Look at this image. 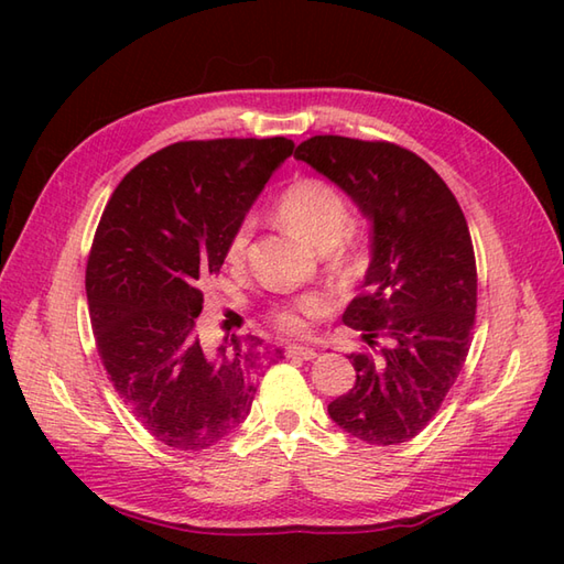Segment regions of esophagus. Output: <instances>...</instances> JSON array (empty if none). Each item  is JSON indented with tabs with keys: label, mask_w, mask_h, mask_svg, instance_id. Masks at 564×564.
Masks as SVG:
<instances>
[{
	"label": "esophagus",
	"mask_w": 564,
	"mask_h": 564,
	"mask_svg": "<svg viewBox=\"0 0 564 564\" xmlns=\"http://www.w3.org/2000/svg\"><path fill=\"white\" fill-rule=\"evenodd\" d=\"M285 354L289 356H295V358H305V361H313V358L317 356V351L313 349V346H303V344H293L285 349Z\"/></svg>",
	"instance_id": "obj_1"
}]
</instances>
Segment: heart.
<instances>
[{
	"label": "heart",
	"instance_id": "1",
	"mask_svg": "<svg viewBox=\"0 0 564 564\" xmlns=\"http://www.w3.org/2000/svg\"><path fill=\"white\" fill-rule=\"evenodd\" d=\"M285 230L301 237L305 245L325 251L329 267L339 275H351L364 267L366 245L364 237L349 225V203L332 184L322 178H297L275 200ZM251 220L242 218L227 239L225 259L239 267L247 257L251 239ZM322 310V301L315 295L301 297L291 305H283L273 313V322L285 332H305L307 322Z\"/></svg>",
	"mask_w": 564,
	"mask_h": 564
}]
</instances>
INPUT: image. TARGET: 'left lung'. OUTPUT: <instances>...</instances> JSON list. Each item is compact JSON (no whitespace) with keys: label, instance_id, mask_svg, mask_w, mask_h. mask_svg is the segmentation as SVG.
Returning <instances> with one entry per match:
<instances>
[{"label":"left lung","instance_id":"obj_1","mask_svg":"<svg viewBox=\"0 0 564 564\" xmlns=\"http://www.w3.org/2000/svg\"><path fill=\"white\" fill-rule=\"evenodd\" d=\"M370 220L364 293L344 313L368 349L354 388L327 412L370 446L414 438L453 388L470 349L477 271L470 230L446 182L392 142L315 135L295 148Z\"/></svg>","mask_w":564,"mask_h":564}]
</instances>
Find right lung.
<instances>
[{"instance_id": "right-lung-1", "label": "right lung", "mask_w": 564, "mask_h": 564, "mask_svg": "<svg viewBox=\"0 0 564 564\" xmlns=\"http://www.w3.org/2000/svg\"><path fill=\"white\" fill-rule=\"evenodd\" d=\"M293 154L289 138L174 142L106 203L87 261L94 339L116 392L150 434L203 451L245 422L257 370L283 358L259 337L210 351L196 319L235 225Z\"/></svg>"}]
</instances>
